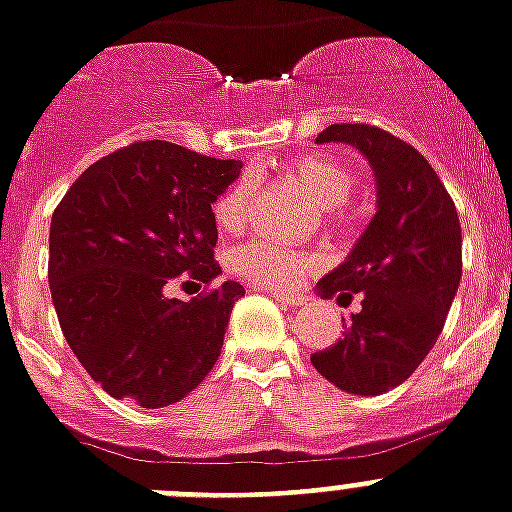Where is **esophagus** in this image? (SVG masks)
<instances>
[{"label":"esophagus","instance_id":"34e87169","mask_svg":"<svg viewBox=\"0 0 512 512\" xmlns=\"http://www.w3.org/2000/svg\"><path fill=\"white\" fill-rule=\"evenodd\" d=\"M255 289H265V286H255ZM268 292L273 294V297H276L278 302H284V305H289V307L307 305L305 294H286V292H278V289H268Z\"/></svg>","mask_w":512,"mask_h":512}]
</instances>
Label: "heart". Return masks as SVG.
<instances>
[{
  "label": "heart",
  "mask_w": 512,
  "mask_h": 512,
  "mask_svg": "<svg viewBox=\"0 0 512 512\" xmlns=\"http://www.w3.org/2000/svg\"><path fill=\"white\" fill-rule=\"evenodd\" d=\"M286 173L307 191V197L321 207L326 215H334L339 207L350 199L355 189V176L342 160H336L323 152H307L294 157L286 165ZM215 226L223 234H239L247 226L249 218V181L239 178L228 186L213 205ZM228 265L236 276L247 278L252 284L273 286V289H289L299 284L307 268H313V260L299 255L281 244L252 239V242L236 247L228 257Z\"/></svg>",
  "instance_id": "obj_1"
}]
</instances>
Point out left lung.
<instances>
[{
	"label": "left lung",
	"instance_id": "8db88e82",
	"mask_svg": "<svg viewBox=\"0 0 512 512\" xmlns=\"http://www.w3.org/2000/svg\"><path fill=\"white\" fill-rule=\"evenodd\" d=\"M315 141L350 144L368 160L376 215L315 286L336 302L363 294V310L310 363L342 392L376 397L405 384L442 334L463 273L458 210L426 157L381 128L334 123Z\"/></svg>",
	"mask_w": 512,
	"mask_h": 512
}]
</instances>
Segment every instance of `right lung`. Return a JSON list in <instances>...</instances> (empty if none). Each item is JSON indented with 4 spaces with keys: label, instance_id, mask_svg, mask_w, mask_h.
I'll return each instance as SVG.
<instances>
[{
    "label": "right lung",
    "instance_id": "1",
    "mask_svg": "<svg viewBox=\"0 0 512 512\" xmlns=\"http://www.w3.org/2000/svg\"><path fill=\"white\" fill-rule=\"evenodd\" d=\"M239 173V160L136 141L83 170L54 210V310L73 355L115 400L168 407L213 371L244 286L223 281L189 302L168 286L220 276L213 205Z\"/></svg>",
    "mask_w": 512,
    "mask_h": 512
}]
</instances>
